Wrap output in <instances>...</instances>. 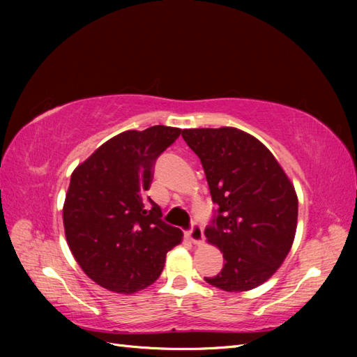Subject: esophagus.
<instances>
[{
    "instance_id": "obj_1",
    "label": "esophagus",
    "mask_w": 357,
    "mask_h": 357,
    "mask_svg": "<svg viewBox=\"0 0 357 357\" xmlns=\"http://www.w3.org/2000/svg\"><path fill=\"white\" fill-rule=\"evenodd\" d=\"M187 236H188V239H190V241L193 242V244L199 245L201 242L204 241V231H202V227H201L198 222H193L190 231L187 233Z\"/></svg>"
}]
</instances>
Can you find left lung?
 <instances>
[{
	"label": "left lung",
	"instance_id": "obj_1",
	"mask_svg": "<svg viewBox=\"0 0 357 357\" xmlns=\"http://www.w3.org/2000/svg\"><path fill=\"white\" fill-rule=\"evenodd\" d=\"M183 138L199 156L218 204L204 234L224 256L207 282L241 293L259 287L282 265L298 227V195L264 144L234 127L185 128Z\"/></svg>",
	"mask_w": 357,
	"mask_h": 357
}]
</instances>
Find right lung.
Returning a JSON list of instances; mask_svg holds the SVG:
<instances>
[{"mask_svg":"<svg viewBox=\"0 0 357 357\" xmlns=\"http://www.w3.org/2000/svg\"><path fill=\"white\" fill-rule=\"evenodd\" d=\"M181 132L167 126L123 132L72 173L63 207L67 244L82 271L110 291L132 294L153 284L167 253L183 241L146 196L156 158Z\"/></svg>","mask_w":357,"mask_h":357,"instance_id":"obj_1","label":"right lung"}]
</instances>
